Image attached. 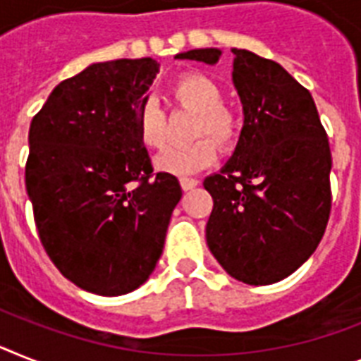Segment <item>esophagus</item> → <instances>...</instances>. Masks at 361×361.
<instances>
[{
	"label": "esophagus",
	"mask_w": 361,
	"mask_h": 361,
	"mask_svg": "<svg viewBox=\"0 0 361 361\" xmlns=\"http://www.w3.org/2000/svg\"><path fill=\"white\" fill-rule=\"evenodd\" d=\"M197 184H199L197 178H190V177L180 178V186H183L184 192H188V190H193V188L197 186Z\"/></svg>",
	"instance_id": "1"
}]
</instances>
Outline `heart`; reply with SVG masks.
<instances>
[{"label":"heart","mask_w":361,"mask_h":361,"mask_svg":"<svg viewBox=\"0 0 361 361\" xmlns=\"http://www.w3.org/2000/svg\"><path fill=\"white\" fill-rule=\"evenodd\" d=\"M171 95L180 106L197 112L193 136L208 133L223 149L236 144L241 134V116L232 106L223 105L221 90L210 77L195 71L184 73L171 85ZM136 130L147 149H162L166 144V114L154 99H145L140 105ZM209 139L202 137L186 145L166 149L157 159V168L171 175H190L204 169L216 160V145Z\"/></svg>","instance_id":"b5f03b06"}]
</instances>
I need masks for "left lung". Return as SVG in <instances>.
<instances>
[{
  "label": "left lung",
  "instance_id": "left-lung-1",
  "mask_svg": "<svg viewBox=\"0 0 361 361\" xmlns=\"http://www.w3.org/2000/svg\"><path fill=\"white\" fill-rule=\"evenodd\" d=\"M243 129L225 168L204 178L214 199L207 243L236 281L279 282L317 249L329 223L330 145L312 94L275 61L232 49ZM216 47L177 59L216 64Z\"/></svg>",
  "mask_w": 361,
  "mask_h": 361
}]
</instances>
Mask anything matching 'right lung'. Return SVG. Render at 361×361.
Returning a JSON list of instances; mask_svg holds the SVG:
<instances>
[{
	"mask_svg": "<svg viewBox=\"0 0 361 361\" xmlns=\"http://www.w3.org/2000/svg\"><path fill=\"white\" fill-rule=\"evenodd\" d=\"M159 62H97L62 80L31 121L27 195L47 256L80 290L116 297L153 273L177 178L153 173L136 114Z\"/></svg>",
	"mask_w": 361,
	"mask_h": 361,
	"instance_id": "1",
	"label": "right lung"
}]
</instances>
